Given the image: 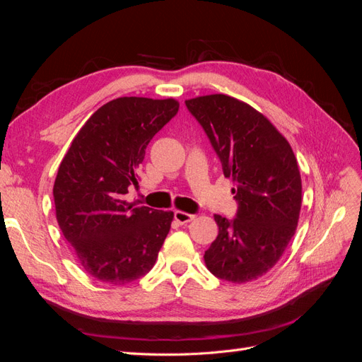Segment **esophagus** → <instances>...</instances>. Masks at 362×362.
I'll list each match as a JSON object with an SVG mask.
<instances>
[{
    "instance_id": "esophagus-1",
    "label": "esophagus",
    "mask_w": 362,
    "mask_h": 362,
    "mask_svg": "<svg viewBox=\"0 0 362 362\" xmlns=\"http://www.w3.org/2000/svg\"><path fill=\"white\" fill-rule=\"evenodd\" d=\"M173 217H175V221H177L180 225H184V223L192 222L193 218H194V214L184 213V211H175V213H173Z\"/></svg>"
}]
</instances>
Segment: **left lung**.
I'll return each instance as SVG.
<instances>
[{
    "instance_id": "obj_1",
    "label": "left lung",
    "mask_w": 362,
    "mask_h": 362,
    "mask_svg": "<svg viewBox=\"0 0 362 362\" xmlns=\"http://www.w3.org/2000/svg\"><path fill=\"white\" fill-rule=\"evenodd\" d=\"M233 178V221L214 214L218 235L205 250L214 276L234 284L258 279L276 264L298 226L302 181L287 139L249 104L228 95L185 101Z\"/></svg>"
}]
</instances>
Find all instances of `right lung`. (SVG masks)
Returning a JSON list of instances; mask_svg holds the SVG:
<instances>
[{
  "label": "right lung",
  "instance_id": "1",
  "mask_svg": "<svg viewBox=\"0 0 362 362\" xmlns=\"http://www.w3.org/2000/svg\"><path fill=\"white\" fill-rule=\"evenodd\" d=\"M172 100L124 96L89 117L62 160L54 182L57 222L83 269L124 286L154 267L172 211L128 202L149 141L178 113Z\"/></svg>",
  "mask_w": 362,
  "mask_h": 362
}]
</instances>
